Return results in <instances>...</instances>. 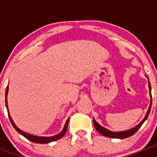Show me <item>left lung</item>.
<instances>
[{
  "instance_id": "1",
  "label": "left lung",
  "mask_w": 157,
  "mask_h": 157,
  "mask_svg": "<svg viewBox=\"0 0 157 157\" xmlns=\"http://www.w3.org/2000/svg\"><path fill=\"white\" fill-rule=\"evenodd\" d=\"M148 78V77H147ZM149 89H150V95L151 96V84H150L149 82ZM151 104H150V107L148 109V111H147V115H146V117L143 119V121H141V122L137 125V126L134 127V128L130 129L128 131H125V132H111V131H109L107 129L104 128V127H102L101 125H99L98 123L96 122V121L93 119V124L95 127H96V131L99 132L100 134H101L102 136H106V137H111V138H117V139H125V138L130 137V136H132V135H134L136 132H137L139 128H140V126H142V124L144 123V121L147 120V117L149 116L150 114V111H151Z\"/></svg>"
}]
</instances>
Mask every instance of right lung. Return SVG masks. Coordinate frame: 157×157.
<instances>
[{"label":"right lung","mask_w":157,"mask_h":157,"mask_svg":"<svg viewBox=\"0 0 157 157\" xmlns=\"http://www.w3.org/2000/svg\"><path fill=\"white\" fill-rule=\"evenodd\" d=\"M7 93H8V86H6V108H7L8 110V106H7V101H6V98H7ZM8 111V116H9V119H10V121L11 123V125L13 126V127L16 129V131H17L18 133H20L21 135H22L24 137H25L26 139H28L29 140H31L32 142H35V143H41V144H45V143H49V142H52V141H54V140H56L58 139H60L64 135L66 134V132H67V126H68V122H69V119L67 121V122H66V125L64 126V129L62 130V132L61 133H59L56 136H51V137H43V136H32V135H30L28 133H25V132H22V131H21L18 127H17L16 125H15V123L11 119V117H10V114H9V111Z\"/></svg>","instance_id":"right-lung-1"}]
</instances>
